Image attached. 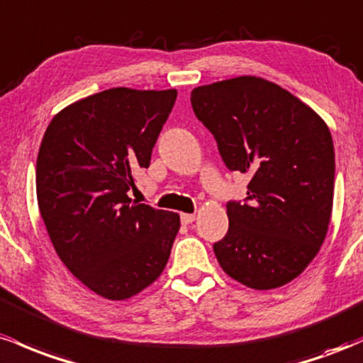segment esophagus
I'll return each mask as SVG.
<instances>
[{
  "mask_svg": "<svg viewBox=\"0 0 363 363\" xmlns=\"http://www.w3.org/2000/svg\"><path fill=\"white\" fill-rule=\"evenodd\" d=\"M195 221V214H182V223L183 225H190Z\"/></svg>",
  "mask_w": 363,
  "mask_h": 363,
  "instance_id": "1",
  "label": "esophagus"
}]
</instances>
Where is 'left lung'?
<instances>
[{"mask_svg": "<svg viewBox=\"0 0 363 363\" xmlns=\"http://www.w3.org/2000/svg\"><path fill=\"white\" fill-rule=\"evenodd\" d=\"M195 116L231 171L250 173L245 202H228L219 266L254 290H274L307 269L333 213L335 145L325 121L278 84L243 75L195 87Z\"/></svg>", "mask_w": 363, "mask_h": 363, "instance_id": "8db88e82", "label": "left lung"}]
</instances>
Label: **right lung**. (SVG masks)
Segmentation results:
<instances>
[{"mask_svg":"<svg viewBox=\"0 0 363 363\" xmlns=\"http://www.w3.org/2000/svg\"><path fill=\"white\" fill-rule=\"evenodd\" d=\"M177 89L115 87L72 103L44 132L35 190L52 247L89 290L120 302L168 264L180 216L132 203L135 171L168 120Z\"/></svg>","mask_w":363,"mask_h":363,"instance_id":"1","label":"right lung"}]
</instances>
